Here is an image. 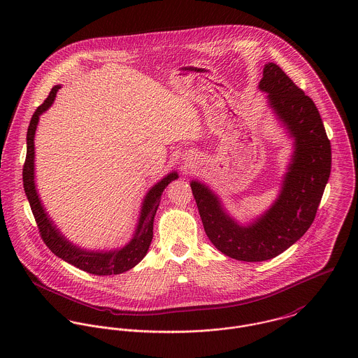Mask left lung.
<instances>
[{
    "mask_svg": "<svg viewBox=\"0 0 358 358\" xmlns=\"http://www.w3.org/2000/svg\"><path fill=\"white\" fill-rule=\"evenodd\" d=\"M259 90L294 138L295 152L278 199L248 226L231 219L199 180L190 183L210 243L224 255L244 262L275 257L311 226L331 173V142L314 102L275 64L267 63Z\"/></svg>",
    "mask_w": 358,
    "mask_h": 358,
    "instance_id": "8db88e82",
    "label": "left lung"
}]
</instances>
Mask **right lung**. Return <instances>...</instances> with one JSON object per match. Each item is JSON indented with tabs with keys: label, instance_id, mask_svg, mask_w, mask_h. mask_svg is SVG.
<instances>
[{
	"label": "right lung",
	"instance_id": "1",
	"mask_svg": "<svg viewBox=\"0 0 358 358\" xmlns=\"http://www.w3.org/2000/svg\"><path fill=\"white\" fill-rule=\"evenodd\" d=\"M59 90H60V85H55L52 88L48 98L34 111L27 129V153H26L24 165H23V187L31 206L34 219L37 222L40 236L45 243V245L55 255L59 256L64 262L87 273L96 274V275H111V274L125 273L129 268L135 267L148 254V250L153 240L154 216L159 205L161 194L172 180L178 179V173L172 172L166 175L161 182L154 185L150 192L146 194L142 205L136 233L134 238L121 250L110 251V252H90L69 243L60 234L56 226L52 223L44 206L41 205L36 190V185H34V135H36L37 124H38L40 115L51 107L52 103L55 101L56 92Z\"/></svg>",
	"mask_w": 358,
	"mask_h": 358
}]
</instances>
